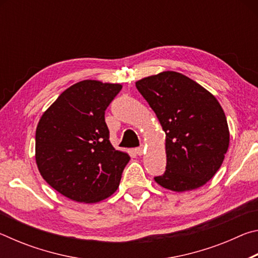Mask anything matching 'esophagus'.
Segmentation results:
<instances>
[{"label":"esophagus","mask_w":258,"mask_h":258,"mask_svg":"<svg viewBox=\"0 0 258 258\" xmlns=\"http://www.w3.org/2000/svg\"><path fill=\"white\" fill-rule=\"evenodd\" d=\"M135 152H137V155H139V156H142V155H143V152H145V147L141 146V147L137 148V149H135Z\"/></svg>","instance_id":"34e87169"}]
</instances>
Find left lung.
<instances>
[{
    "label": "left lung",
    "instance_id": "left-lung-1",
    "mask_svg": "<svg viewBox=\"0 0 258 258\" xmlns=\"http://www.w3.org/2000/svg\"><path fill=\"white\" fill-rule=\"evenodd\" d=\"M166 134V171L155 181L175 192L198 189L215 175L230 143L225 113L214 95L176 72L135 83Z\"/></svg>",
    "mask_w": 258,
    "mask_h": 258
}]
</instances>
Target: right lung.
<instances>
[{
    "label": "right lung",
    "mask_w": 258,
    "mask_h": 258,
    "mask_svg": "<svg viewBox=\"0 0 258 258\" xmlns=\"http://www.w3.org/2000/svg\"><path fill=\"white\" fill-rule=\"evenodd\" d=\"M120 90V84L78 82L63 91L38 121V171L54 190L74 202L99 203L119 186L131 158L109 141L104 111Z\"/></svg>",
    "instance_id": "right-lung-1"
}]
</instances>
